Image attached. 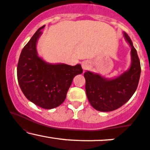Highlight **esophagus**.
<instances>
[{
  "label": "esophagus",
  "instance_id": "obj_1",
  "mask_svg": "<svg viewBox=\"0 0 150 150\" xmlns=\"http://www.w3.org/2000/svg\"><path fill=\"white\" fill-rule=\"evenodd\" d=\"M89 62H87V61H84V62H82V69H83V70H87V68H89Z\"/></svg>",
  "mask_w": 150,
  "mask_h": 150
}]
</instances>
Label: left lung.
Wrapping results in <instances>:
<instances>
[{
	"instance_id": "8db88e82",
	"label": "left lung",
	"mask_w": 150,
	"mask_h": 150,
	"mask_svg": "<svg viewBox=\"0 0 150 150\" xmlns=\"http://www.w3.org/2000/svg\"><path fill=\"white\" fill-rule=\"evenodd\" d=\"M123 36L131 47V64L128 70L112 79L90 71L84 73L87 99L97 111L108 112L120 108L131 98L138 85L141 73L140 60L130 37L125 32Z\"/></svg>"
}]
</instances>
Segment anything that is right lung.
I'll use <instances>...</instances> for the list:
<instances>
[{
	"instance_id": "1",
	"label": "right lung",
	"mask_w": 150,
	"mask_h": 150,
	"mask_svg": "<svg viewBox=\"0 0 150 150\" xmlns=\"http://www.w3.org/2000/svg\"><path fill=\"white\" fill-rule=\"evenodd\" d=\"M44 27L35 32L22 50L17 75L27 99L39 107L51 109L65 101L74 77L82 73V69L80 64H51L38 56L37 43Z\"/></svg>"
}]
</instances>
